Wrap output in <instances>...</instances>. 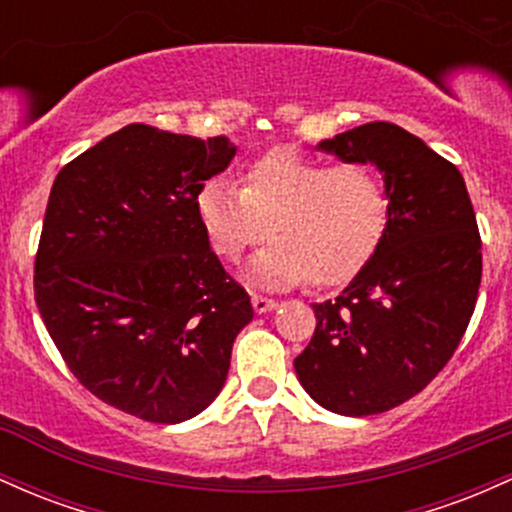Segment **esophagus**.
I'll list each match as a JSON object with an SVG mask.
<instances>
[{
	"mask_svg": "<svg viewBox=\"0 0 512 512\" xmlns=\"http://www.w3.org/2000/svg\"><path fill=\"white\" fill-rule=\"evenodd\" d=\"M251 304H254V312H256V314L273 312V309L278 307V302L271 300V297H263V295H254V297H251Z\"/></svg>",
	"mask_w": 512,
	"mask_h": 512,
	"instance_id": "34e87169",
	"label": "esophagus"
}]
</instances>
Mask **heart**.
I'll return each mask as SVG.
<instances>
[{"mask_svg":"<svg viewBox=\"0 0 512 512\" xmlns=\"http://www.w3.org/2000/svg\"><path fill=\"white\" fill-rule=\"evenodd\" d=\"M198 222L212 251L225 261L271 234L249 266L258 285L319 287L353 278L375 254L387 225V195L365 164H336L273 149L241 174L203 183L195 198Z\"/></svg>","mask_w":512,"mask_h":512,"instance_id":"heart-1","label":"heart"}]
</instances>
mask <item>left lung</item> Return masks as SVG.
Here are the masks:
<instances>
[{
    "instance_id": "left-lung-1",
    "label": "left lung",
    "mask_w": 512,
    "mask_h": 512,
    "mask_svg": "<svg viewBox=\"0 0 512 512\" xmlns=\"http://www.w3.org/2000/svg\"><path fill=\"white\" fill-rule=\"evenodd\" d=\"M319 149L380 169L387 225L346 290L312 304L317 329L295 372L324 409L372 416L426 389L457 350L479 295L481 237L457 166L399 125L365 123Z\"/></svg>"
}]
</instances>
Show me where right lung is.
I'll return each mask as SVG.
<instances>
[{"instance_id":"right-lung-1","label":"right lung","mask_w":512,"mask_h":512,"mask_svg":"<svg viewBox=\"0 0 512 512\" xmlns=\"http://www.w3.org/2000/svg\"><path fill=\"white\" fill-rule=\"evenodd\" d=\"M237 154L227 137L132 123L57 174L33 290L72 375L113 409L181 423L222 392L249 295L195 212Z\"/></svg>"}]
</instances>
